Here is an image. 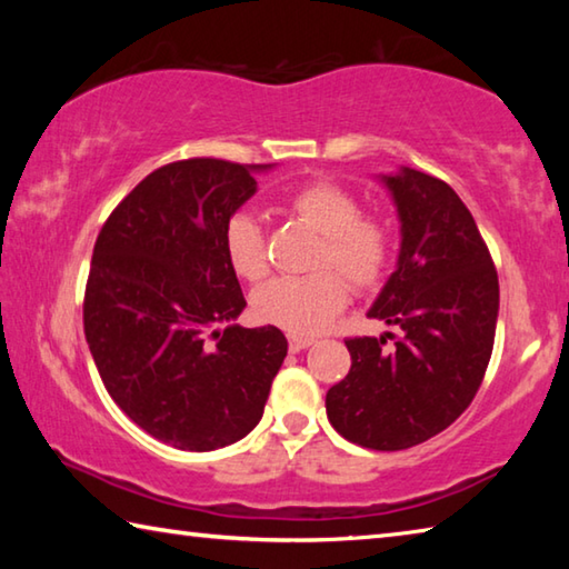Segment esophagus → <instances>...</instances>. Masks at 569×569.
Returning a JSON list of instances; mask_svg holds the SVG:
<instances>
[{"instance_id": "obj_1", "label": "esophagus", "mask_w": 569, "mask_h": 569, "mask_svg": "<svg viewBox=\"0 0 569 569\" xmlns=\"http://www.w3.org/2000/svg\"><path fill=\"white\" fill-rule=\"evenodd\" d=\"M313 343V339H303V336H291V339H288V349H291L293 353H298V351H303V349H308V346Z\"/></svg>"}]
</instances>
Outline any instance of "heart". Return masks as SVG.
Instances as JSON below:
<instances>
[{"label": "heart", "mask_w": 569, "mask_h": 569, "mask_svg": "<svg viewBox=\"0 0 569 569\" xmlns=\"http://www.w3.org/2000/svg\"><path fill=\"white\" fill-rule=\"evenodd\" d=\"M283 206L288 213L321 233L313 258V266L321 271L273 278L256 291L253 311L261 321L288 333L313 336L329 329L349 301L345 274L361 291L381 281L391 263L393 236L387 220L359 213V200L331 180L303 182L288 192ZM223 248L230 268L246 281H261L268 273L266 238L253 216L238 213L228 220ZM323 264L337 271L323 269Z\"/></svg>", "instance_id": "heart-1"}]
</instances>
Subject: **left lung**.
<instances>
[{"instance_id":"left-lung-1","label":"left lung","mask_w":569,"mask_h":569,"mask_svg":"<svg viewBox=\"0 0 569 569\" xmlns=\"http://www.w3.org/2000/svg\"><path fill=\"white\" fill-rule=\"evenodd\" d=\"M401 220L397 271L369 319L399 326L346 339L351 369L326 393L331 427L353 445L417 447L461 417L492 356L499 281L475 218L445 180L401 168L383 176Z\"/></svg>"}]
</instances>
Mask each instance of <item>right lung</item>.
<instances>
[{
	"label": "right lung",
	"instance_id": "right-lung-1",
	"mask_svg": "<svg viewBox=\"0 0 569 569\" xmlns=\"http://www.w3.org/2000/svg\"><path fill=\"white\" fill-rule=\"evenodd\" d=\"M216 158L168 162L104 220L84 288V339L112 401L162 445L210 451L243 439L288 341L233 323L246 308L223 248L256 170Z\"/></svg>",
	"mask_w": 569,
	"mask_h": 569
}]
</instances>
